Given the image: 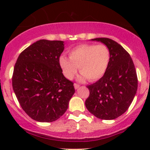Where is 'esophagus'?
<instances>
[{
  "label": "esophagus",
  "instance_id": "1",
  "mask_svg": "<svg viewBox=\"0 0 150 150\" xmlns=\"http://www.w3.org/2000/svg\"><path fill=\"white\" fill-rule=\"evenodd\" d=\"M74 87H75V89H78V88L80 87V86H79V85H78V84L75 83V84H74Z\"/></svg>",
  "mask_w": 150,
  "mask_h": 150
}]
</instances>
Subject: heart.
Returning <instances> with one entry per match:
<instances>
[{
    "mask_svg": "<svg viewBox=\"0 0 150 150\" xmlns=\"http://www.w3.org/2000/svg\"><path fill=\"white\" fill-rule=\"evenodd\" d=\"M69 54V58L64 55L59 58L63 74L69 80L73 79L79 67L81 79L97 81L104 76L110 64V50L104 44H81L71 49Z\"/></svg>",
    "mask_w": 150,
    "mask_h": 150,
    "instance_id": "obj_1",
    "label": "heart"
}]
</instances>
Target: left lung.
<instances>
[{
  "label": "left lung",
  "instance_id": "left-lung-1",
  "mask_svg": "<svg viewBox=\"0 0 150 150\" xmlns=\"http://www.w3.org/2000/svg\"><path fill=\"white\" fill-rule=\"evenodd\" d=\"M91 40L107 46L110 62L104 76L87 86L90 94L85 104L98 118L114 120L128 110L137 93L138 79L135 66L129 54L115 40L107 38Z\"/></svg>",
  "mask_w": 150,
  "mask_h": 150
}]
</instances>
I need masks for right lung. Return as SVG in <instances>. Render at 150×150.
Instances as JSON below:
<instances>
[{
    "label": "right lung",
    "instance_id": "right-lung-1",
    "mask_svg": "<svg viewBox=\"0 0 150 150\" xmlns=\"http://www.w3.org/2000/svg\"><path fill=\"white\" fill-rule=\"evenodd\" d=\"M62 40H40L24 50L13 68L12 86L24 111L38 122H53L64 115L75 93L62 73Z\"/></svg>",
    "mask_w": 150,
    "mask_h": 150
}]
</instances>
